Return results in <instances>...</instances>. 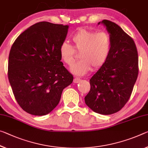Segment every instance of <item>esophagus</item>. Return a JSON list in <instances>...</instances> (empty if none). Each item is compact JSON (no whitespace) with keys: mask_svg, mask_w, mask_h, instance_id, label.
<instances>
[{"mask_svg":"<svg viewBox=\"0 0 148 148\" xmlns=\"http://www.w3.org/2000/svg\"><path fill=\"white\" fill-rule=\"evenodd\" d=\"M81 81V79H79V78H75L74 79V83H78Z\"/></svg>","mask_w":148,"mask_h":148,"instance_id":"1","label":"esophagus"}]
</instances>
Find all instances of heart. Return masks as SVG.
<instances>
[{
    "instance_id": "1",
    "label": "heart",
    "mask_w": 148,
    "mask_h": 148,
    "mask_svg": "<svg viewBox=\"0 0 148 148\" xmlns=\"http://www.w3.org/2000/svg\"><path fill=\"white\" fill-rule=\"evenodd\" d=\"M72 41L73 47L66 42L60 45L59 55L62 62L71 66L76 59V51L80 52L81 60L71 68V72L74 74L83 76L91 68L93 70L99 69L109 58L111 50V39L107 32L81 28L73 35Z\"/></svg>"
}]
</instances>
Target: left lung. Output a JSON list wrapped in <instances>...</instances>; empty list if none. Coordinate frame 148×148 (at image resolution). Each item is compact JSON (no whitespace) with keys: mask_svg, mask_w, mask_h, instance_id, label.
<instances>
[{"mask_svg":"<svg viewBox=\"0 0 148 148\" xmlns=\"http://www.w3.org/2000/svg\"><path fill=\"white\" fill-rule=\"evenodd\" d=\"M101 23L110 34L111 50L105 64L90 79L85 102L97 113L111 114L130 99L138 75V56L133 39L119 25L107 20Z\"/></svg>","mask_w":148,"mask_h":148,"instance_id":"1","label":"left lung"}]
</instances>
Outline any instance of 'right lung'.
<instances>
[{
    "mask_svg": "<svg viewBox=\"0 0 148 148\" xmlns=\"http://www.w3.org/2000/svg\"><path fill=\"white\" fill-rule=\"evenodd\" d=\"M69 25L41 22L32 25L14 42L8 57V77L20 107L43 116L57 106L62 90L74 77L60 61L59 48Z\"/></svg>",
    "mask_w": 148,
    "mask_h": 148,
    "instance_id": "add662e5",
    "label": "right lung"
}]
</instances>
